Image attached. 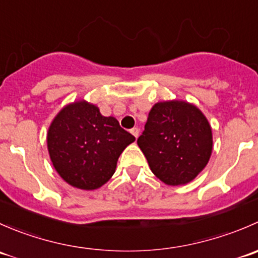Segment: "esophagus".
<instances>
[{
    "mask_svg": "<svg viewBox=\"0 0 258 258\" xmlns=\"http://www.w3.org/2000/svg\"><path fill=\"white\" fill-rule=\"evenodd\" d=\"M131 134L137 139V137H139V134H140V130L137 128V127H134V128L131 130Z\"/></svg>",
    "mask_w": 258,
    "mask_h": 258,
    "instance_id": "1",
    "label": "esophagus"
}]
</instances>
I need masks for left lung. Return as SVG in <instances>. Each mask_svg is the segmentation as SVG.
Instances as JSON below:
<instances>
[{
  "label": "left lung",
  "mask_w": 258,
  "mask_h": 258,
  "mask_svg": "<svg viewBox=\"0 0 258 258\" xmlns=\"http://www.w3.org/2000/svg\"><path fill=\"white\" fill-rule=\"evenodd\" d=\"M137 145L156 177L178 186L192 181L207 165L212 131L196 106L183 101L158 102L151 108Z\"/></svg>",
  "instance_id": "1"
}]
</instances>
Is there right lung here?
<instances>
[{
  "instance_id": "1",
  "label": "right lung",
  "mask_w": 258,
  "mask_h": 258,
  "mask_svg": "<svg viewBox=\"0 0 258 258\" xmlns=\"http://www.w3.org/2000/svg\"><path fill=\"white\" fill-rule=\"evenodd\" d=\"M135 137L114 117H105L86 101L71 103L54 117L47 135L53 167L67 183L81 189L105 184L122 151Z\"/></svg>"
}]
</instances>
